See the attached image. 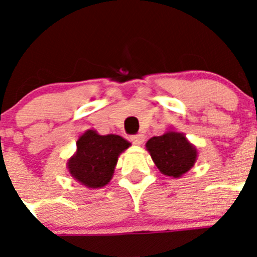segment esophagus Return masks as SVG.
I'll list each match as a JSON object with an SVG mask.
<instances>
[{
  "label": "esophagus",
  "mask_w": 257,
  "mask_h": 257,
  "mask_svg": "<svg viewBox=\"0 0 257 257\" xmlns=\"http://www.w3.org/2000/svg\"><path fill=\"white\" fill-rule=\"evenodd\" d=\"M131 143H133V144H136V145H140V144H143V143H144V135H143V134H136V135H131Z\"/></svg>",
  "instance_id": "34e87169"
}]
</instances>
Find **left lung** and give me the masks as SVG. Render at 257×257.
Segmentation results:
<instances>
[{
	"label": "left lung",
	"instance_id": "8db88e82",
	"mask_svg": "<svg viewBox=\"0 0 257 257\" xmlns=\"http://www.w3.org/2000/svg\"><path fill=\"white\" fill-rule=\"evenodd\" d=\"M154 163L162 174L179 178L193 167L197 160V149L181 133H169L154 136L147 143Z\"/></svg>",
	"mask_w": 257,
	"mask_h": 257
}]
</instances>
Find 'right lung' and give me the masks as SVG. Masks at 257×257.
Returning a JSON list of instances; mask_svg holds the SVG:
<instances>
[{
  "label": "right lung",
  "mask_w": 257,
  "mask_h": 257,
  "mask_svg": "<svg viewBox=\"0 0 257 257\" xmlns=\"http://www.w3.org/2000/svg\"><path fill=\"white\" fill-rule=\"evenodd\" d=\"M130 143L118 135H99L88 130L77 142V153L68 162L70 175L88 188H101L114 172L119 153Z\"/></svg>",
  "instance_id": "right-lung-1"
}]
</instances>
